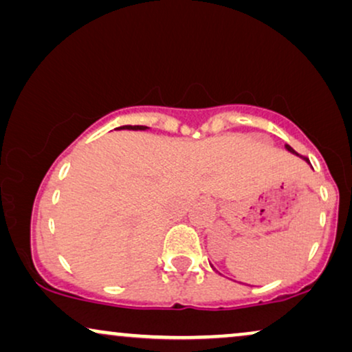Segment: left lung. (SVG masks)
I'll return each mask as SVG.
<instances>
[{
  "mask_svg": "<svg viewBox=\"0 0 352 352\" xmlns=\"http://www.w3.org/2000/svg\"><path fill=\"white\" fill-rule=\"evenodd\" d=\"M285 148H287V151H288V152H290V153H293V155H298V153H296L295 151H293V148H292L290 146H285ZM305 160H306V163H307V165H309V160H307V158H305ZM210 266H211V267H213V271H216V267L213 266V264H210ZM216 272H218V271H216Z\"/></svg>",
  "mask_w": 352,
  "mask_h": 352,
  "instance_id": "left-lung-1",
  "label": "left lung"
}]
</instances>
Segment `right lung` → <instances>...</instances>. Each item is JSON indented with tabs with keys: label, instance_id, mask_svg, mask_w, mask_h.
Masks as SVG:
<instances>
[{
	"label": "right lung",
	"instance_id": "right-lung-1",
	"mask_svg": "<svg viewBox=\"0 0 352 352\" xmlns=\"http://www.w3.org/2000/svg\"><path fill=\"white\" fill-rule=\"evenodd\" d=\"M117 129H133V131H147V126H133V124H124V126H120Z\"/></svg>",
	"mask_w": 352,
	"mask_h": 352
}]
</instances>
